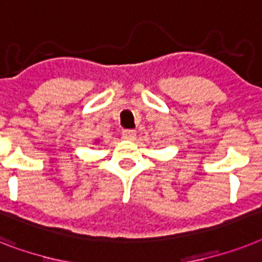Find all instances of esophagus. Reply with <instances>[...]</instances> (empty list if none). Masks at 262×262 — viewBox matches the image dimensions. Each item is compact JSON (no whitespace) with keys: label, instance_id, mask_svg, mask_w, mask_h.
<instances>
[{"label":"esophagus","instance_id":"obj_1","mask_svg":"<svg viewBox=\"0 0 262 262\" xmlns=\"http://www.w3.org/2000/svg\"><path fill=\"white\" fill-rule=\"evenodd\" d=\"M122 135H123V138L127 140H135V138H136V133L134 131V129H124Z\"/></svg>","mask_w":262,"mask_h":262}]
</instances>
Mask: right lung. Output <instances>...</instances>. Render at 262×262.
<instances>
[{"label":"right lung","mask_w":262,"mask_h":262,"mask_svg":"<svg viewBox=\"0 0 262 262\" xmlns=\"http://www.w3.org/2000/svg\"><path fill=\"white\" fill-rule=\"evenodd\" d=\"M95 143H99V142H97V140H96V142H95Z\"/></svg>","instance_id":"add662e5"}]
</instances>
